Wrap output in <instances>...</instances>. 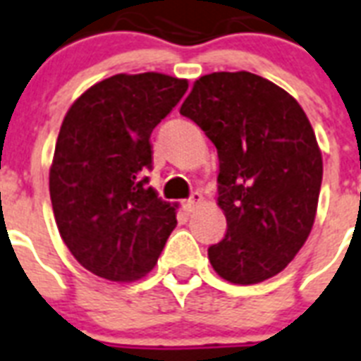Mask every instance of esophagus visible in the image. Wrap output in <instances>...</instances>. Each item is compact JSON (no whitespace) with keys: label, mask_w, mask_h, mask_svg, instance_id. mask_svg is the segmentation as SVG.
<instances>
[{"label":"esophagus","mask_w":361,"mask_h":361,"mask_svg":"<svg viewBox=\"0 0 361 361\" xmlns=\"http://www.w3.org/2000/svg\"><path fill=\"white\" fill-rule=\"evenodd\" d=\"M200 204H202V195H200V192H195V195L190 196L189 200L183 202V206H185V209L189 211V213H190V211H195L196 207L200 206Z\"/></svg>","instance_id":"esophagus-1"}]
</instances>
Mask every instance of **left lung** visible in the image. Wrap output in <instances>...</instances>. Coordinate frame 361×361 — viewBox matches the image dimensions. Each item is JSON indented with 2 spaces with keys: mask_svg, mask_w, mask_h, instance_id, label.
Listing matches in <instances>:
<instances>
[{
  "mask_svg": "<svg viewBox=\"0 0 361 361\" xmlns=\"http://www.w3.org/2000/svg\"><path fill=\"white\" fill-rule=\"evenodd\" d=\"M180 113L219 152V198L228 230L207 248L226 282L252 286L282 272L317 215L323 155L297 99L262 75L213 72L196 79Z\"/></svg>",
  "mask_w": 361,
  "mask_h": 361,
  "instance_id": "obj_1",
  "label": "left lung"
}]
</instances>
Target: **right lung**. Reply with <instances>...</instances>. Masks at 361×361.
<instances>
[{
  "mask_svg": "<svg viewBox=\"0 0 361 361\" xmlns=\"http://www.w3.org/2000/svg\"><path fill=\"white\" fill-rule=\"evenodd\" d=\"M187 87L159 72L116 74L85 90L64 116L49 196L64 245L96 276L145 278L178 224V204L161 200L145 171L152 131Z\"/></svg>",
  "mask_w": 361,
  "mask_h": 361,
  "instance_id": "right-lung-1",
  "label": "right lung"
}]
</instances>
